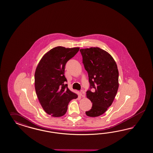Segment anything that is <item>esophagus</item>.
<instances>
[{
    "mask_svg": "<svg viewBox=\"0 0 153 153\" xmlns=\"http://www.w3.org/2000/svg\"><path fill=\"white\" fill-rule=\"evenodd\" d=\"M79 94H80V96H81V97H85V91H83V90H81V91H80Z\"/></svg>",
    "mask_w": 153,
    "mask_h": 153,
    "instance_id": "obj_1",
    "label": "esophagus"
}]
</instances>
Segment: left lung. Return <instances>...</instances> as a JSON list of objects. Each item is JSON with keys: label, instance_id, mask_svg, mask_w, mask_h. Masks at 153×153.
<instances>
[{"label": "left lung", "instance_id": "1", "mask_svg": "<svg viewBox=\"0 0 153 153\" xmlns=\"http://www.w3.org/2000/svg\"><path fill=\"white\" fill-rule=\"evenodd\" d=\"M85 69L88 73L90 88L86 96L91 109L86 111L88 117L100 116L107 111L117 93L119 73L115 60L108 52L99 48L80 49ZM94 88V91L91 89Z\"/></svg>", "mask_w": 153, "mask_h": 153}]
</instances>
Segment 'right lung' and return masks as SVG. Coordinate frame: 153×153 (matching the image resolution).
I'll use <instances>...</instances> for the list:
<instances>
[{
    "label": "right lung",
    "instance_id": "add662e5",
    "mask_svg": "<svg viewBox=\"0 0 153 153\" xmlns=\"http://www.w3.org/2000/svg\"><path fill=\"white\" fill-rule=\"evenodd\" d=\"M79 48L57 46L42 56L35 74V87L38 99L47 114L65 115L69 102L78 97L65 84V65L79 51Z\"/></svg>",
    "mask_w": 153,
    "mask_h": 153
}]
</instances>
